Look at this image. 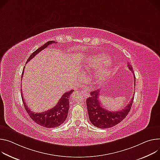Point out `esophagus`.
<instances>
[{
    "instance_id": "esophagus-1",
    "label": "esophagus",
    "mask_w": 160,
    "mask_h": 160,
    "mask_svg": "<svg viewBox=\"0 0 160 160\" xmlns=\"http://www.w3.org/2000/svg\"><path fill=\"white\" fill-rule=\"evenodd\" d=\"M81 93L82 94V95L84 96V97H88V96H89L90 95H89V93H88V92L86 90H81Z\"/></svg>"
}]
</instances>
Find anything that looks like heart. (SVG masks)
Wrapping results in <instances>:
<instances>
[{
	"label": "heart",
	"mask_w": 160,
	"mask_h": 160,
	"mask_svg": "<svg viewBox=\"0 0 160 160\" xmlns=\"http://www.w3.org/2000/svg\"><path fill=\"white\" fill-rule=\"evenodd\" d=\"M108 60V57L104 55H100L98 56H95L92 60L89 63L84 65L85 69L88 71H90L92 69H96L101 67L103 65H104ZM112 67V62H108L107 67L105 68L103 70H102L97 77V82L98 83L103 82L109 76L111 73V69Z\"/></svg>",
	"instance_id": "b5f03b06"
}]
</instances>
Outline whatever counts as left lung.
Segmentation results:
<instances>
[{
  "instance_id": "8db88e82",
  "label": "left lung",
  "mask_w": 160,
  "mask_h": 160,
  "mask_svg": "<svg viewBox=\"0 0 160 160\" xmlns=\"http://www.w3.org/2000/svg\"><path fill=\"white\" fill-rule=\"evenodd\" d=\"M128 67L133 74V69L132 65L128 64ZM133 77L135 79V75ZM134 86L135 87V79H134ZM90 94L91 97L86 99L88 116L94 126L103 129L111 128L118 125L127 117L132 108L134 98V96H133L129 103L122 109L119 111H109L104 109L102 106V103L99 100L100 90L97 89L93 91Z\"/></svg>"
}]
</instances>
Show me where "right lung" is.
I'll use <instances>...</instances> for the list:
<instances>
[{
  "label": "right lung",
  "instance_id": "1",
  "mask_svg": "<svg viewBox=\"0 0 160 160\" xmlns=\"http://www.w3.org/2000/svg\"><path fill=\"white\" fill-rule=\"evenodd\" d=\"M55 42H56L53 41H50L47 42L43 46L38 48L37 50H35L29 57L26 63H28L35 55H38L40 51H41L42 50L47 48L49 45L51 44L52 43H55ZM23 71H24V68L23 70L22 78L23 77ZM73 92H74V90H70L69 92L65 93L54 108L49 110H48L47 111L40 112V113H35L30 110V109L28 107L27 105L25 103V101L22 95V101L23 102L25 110L28 113V114L29 115V116L30 117V118L33 121L38 123V125L42 127H44L48 128H56L60 126L67 119L68 109H69V98L70 95L73 93Z\"/></svg>",
  "mask_w": 160,
  "mask_h": 160
}]
</instances>
